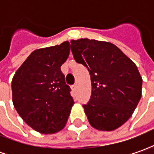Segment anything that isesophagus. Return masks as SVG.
I'll list each match as a JSON object with an SVG mask.
<instances>
[{
  "instance_id": "1",
  "label": "esophagus",
  "mask_w": 154,
  "mask_h": 154,
  "mask_svg": "<svg viewBox=\"0 0 154 154\" xmlns=\"http://www.w3.org/2000/svg\"><path fill=\"white\" fill-rule=\"evenodd\" d=\"M77 84H74L73 86L72 87V89L73 91H76V90H77Z\"/></svg>"
}]
</instances>
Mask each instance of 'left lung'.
Here are the masks:
<instances>
[{"label": "left lung", "mask_w": 154, "mask_h": 154, "mask_svg": "<svg viewBox=\"0 0 154 154\" xmlns=\"http://www.w3.org/2000/svg\"><path fill=\"white\" fill-rule=\"evenodd\" d=\"M71 50L90 73L91 96L83 106L90 125L102 131L118 129L132 116L142 96L137 66L110 42L72 39Z\"/></svg>", "instance_id": "left-lung-1"}]
</instances>
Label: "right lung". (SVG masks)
<instances>
[{
	"label": "right lung",
	"mask_w": 154,
	"mask_h": 154,
	"mask_svg": "<svg viewBox=\"0 0 154 154\" xmlns=\"http://www.w3.org/2000/svg\"><path fill=\"white\" fill-rule=\"evenodd\" d=\"M69 42L36 49L29 54L11 82L12 101L20 116L41 134L63 129L74 101L61 66L70 53Z\"/></svg>",
	"instance_id": "add662e5"
}]
</instances>
